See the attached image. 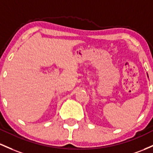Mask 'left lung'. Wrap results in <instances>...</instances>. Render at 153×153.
Instances as JSON below:
<instances>
[{
	"instance_id": "left-lung-1",
	"label": "left lung",
	"mask_w": 153,
	"mask_h": 153,
	"mask_svg": "<svg viewBox=\"0 0 153 153\" xmlns=\"http://www.w3.org/2000/svg\"><path fill=\"white\" fill-rule=\"evenodd\" d=\"M147 76H148V75H147Z\"/></svg>"
}]
</instances>
